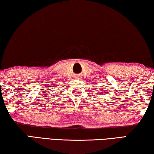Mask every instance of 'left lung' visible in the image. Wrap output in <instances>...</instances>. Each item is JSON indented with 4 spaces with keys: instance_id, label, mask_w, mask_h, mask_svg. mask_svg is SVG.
<instances>
[{
    "instance_id": "8db88e82",
    "label": "left lung",
    "mask_w": 154,
    "mask_h": 154,
    "mask_svg": "<svg viewBox=\"0 0 154 154\" xmlns=\"http://www.w3.org/2000/svg\"><path fill=\"white\" fill-rule=\"evenodd\" d=\"M99 94H102V91L100 90V92H99Z\"/></svg>"
}]
</instances>
